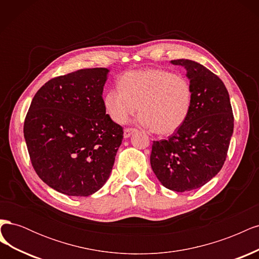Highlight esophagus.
<instances>
[{"label": "esophagus", "mask_w": 259, "mask_h": 259, "mask_svg": "<svg viewBox=\"0 0 259 259\" xmlns=\"http://www.w3.org/2000/svg\"><path fill=\"white\" fill-rule=\"evenodd\" d=\"M137 130L136 128H131V127H127L124 130V138H128L132 134H134V133H136Z\"/></svg>", "instance_id": "1"}]
</instances>
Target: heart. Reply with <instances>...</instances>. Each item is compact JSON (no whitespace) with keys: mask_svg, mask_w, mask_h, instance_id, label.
I'll use <instances>...</instances> for the list:
<instances>
[{"mask_svg":"<svg viewBox=\"0 0 259 259\" xmlns=\"http://www.w3.org/2000/svg\"><path fill=\"white\" fill-rule=\"evenodd\" d=\"M193 88L186 76L164 69H145L121 76L119 88L110 89L104 105L111 120L125 124L139 108L138 122L160 135L183 126L193 104Z\"/></svg>","mask_w":259,"mask_h":259,"instance_id":"b5f03b06","label":"heart"}]
</instances>
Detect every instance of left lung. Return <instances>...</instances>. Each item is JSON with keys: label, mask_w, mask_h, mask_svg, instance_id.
<instances>
[{"label": "left lung", "mask_w": 259, "mask_h": 259, "mask_svg": "<svg viewBox=\"0 0 259 259\" xmlns=\"http://www.w3.org/2000/svg\"><path fill=\"white\" fill-rule=\"evenodd\" d=\"M183 66L193 88L191 112L167 139L153 142L152 170L169 190L190 191L205 185L222 169L233 133L228 91L219 77L199 62L170 61Z\"/></svg>", "instance_id": "left-lung-1"}]
</instances>
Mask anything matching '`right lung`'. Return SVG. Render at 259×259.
Masks as SVG:
<instances>
[{
	"label": "right lung",
	"mask_w": 259,
	"mask_h": 259,
	"mask_svg": "<svg viewBox=\"0 0 259 259\" xmlns=\"http://www.w3.org/2000/svg\"><path fill=\"white\" fill-rule=\"evenodd\" d=\"M107 68L81 69L46 82L23 125L37 176L56 191L89 197L103 187L122 144L123 127L106 114Z\"/></svg>",
	"instance_id": "add662e5"
}]
</instances>
